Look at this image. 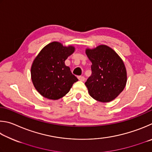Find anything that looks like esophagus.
I'll use <instances>...</instances> for the list:
<instances>
[{
  "instance_id": "obj_1",
  "label": "esophagus",
  "mask_w": 152,
  "mask_h": 152,
  "mask_svg": "<svg viewBox=\"0 0 152 152\" xmlns=\"http://www.w3.org/2000/svg\"><path fill=\"white\" fill-rule=\"evenodd\" d=\"M78 79L79 81H85V77L83 76H78Z\"/></svg>"
}]
</instances>
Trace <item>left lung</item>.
Returning a JSON list of instances; mask_svg holds the SVG:
<instances>
[{
	"mask_svg": "<svg viewBox=\"0 0 152 152\" xmlns=\"http://www.w3.org/2000/svg\"><path fill=\"white\" fill-rule=\"evenodd\" d=\"M86 54L92 63L91 75L85 83L89 95L103 103L115 99L123 91L127 82L123 61L106 45L87 49Z\"/></svg>",
	"mask_w": 152,
	"mask_h": 152,
	"instance_id": "1",
	"label": "left lung"
}]
</instances>
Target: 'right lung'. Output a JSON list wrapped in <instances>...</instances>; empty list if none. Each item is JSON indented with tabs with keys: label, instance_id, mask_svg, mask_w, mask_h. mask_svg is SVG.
<instances>
[{
	"label": "right lung",
	"instance_id": "right-lung-1",
	"mask_svg": "<svg viewBox=\"0 0 152 152\" xmlns=\"http://www.w3.org/2000/svg\"><path fill=\"white\" fill-rule=\"evenodd\" d=\"M74 50L73 47H63L60 42H53L45 46L34 60L31 66L32 81L44 97L60 99L78 81L65 64Z\"/></svg>",
	"mask_w": 152,
	"mask_h": 152
}]
</instances>
